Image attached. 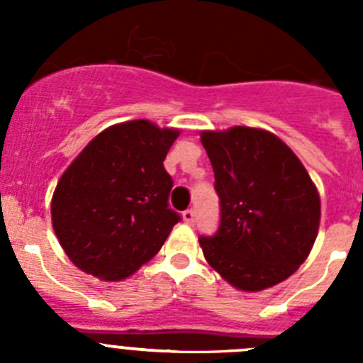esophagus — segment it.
<instances>
[{
	"mask_svg": "<svg viewBox=\"0 0 363 363\" xmlns=\"http://www.w3.org/2000/svg\"><path fill=\"white\" fill-rule=\"evenodd\" d=\"M182 218H184L185 223H194V220H196V214H194V211L192 209H187L182 213Z\"/></svg>",
	"mask_w": 363,
	"mask_h": 363,
	"instance_id": "34e87169",
	"label": "esophagus"
}]
</instances>
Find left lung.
I'll return each instance as SVG.
<instances>
[{"label":"left lung","mask_w":363,"mask_h":363,"mask_svg":"<svg viewBox=\"0 0 363 363\" xmlns=\"http://www.w3.org/2000/svg\"><path fill=\"white\" fill-rule=\"evenodd\" d=\"M214 171L220 227L200 236L205 259L236 289L280 284L309 256L320 225V196L296 154L252 127L203 130Z\"/></svg>","instance_id":"1"}]
</instances>
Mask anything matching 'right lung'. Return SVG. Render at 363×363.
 Instances as JSON below:
<instances>
[{"label": "right lung", "mask_w": 363, "mask_h": 363, "mask_svg": "<svg viewBox=\"0 0 363 363\" xmlns=\"http://www.w3.org/2000/svg\"><path fill=\"white\" fill-rule=\"evenodd\" d=\"M178 134L147 120L112 125L63 172L50 213L76 267L120 281L162 249L182 220L169 207L172 178L163 167Z\"/></svg>", "instance_id": "add662e5"}]
</instances>
